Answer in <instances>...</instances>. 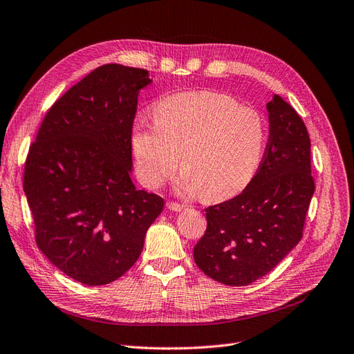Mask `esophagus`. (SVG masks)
I'll use <instances>...</instances> for the list:
<instances>
[{"mask_svg":"<svg viewBox=\"0 0 354 354\" xmlns=\"http://www.w3.org/2000/svg\"><path fill=\"white\" fill-rule=\"evenodd\" d=\"M167 208L171 209V211L178 212V211H182L183 208H185V205H183V204H178V203H167Z\"/></svg>","mask_w":354,"mask_h":354,"instance_id":"esophagus-1","label":"esophagus"}]
</instances>
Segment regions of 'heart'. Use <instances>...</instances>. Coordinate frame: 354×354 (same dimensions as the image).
<instances>
[{"mask_svg":"<svg viewBox=\"0 0 354 354\" xmlns=\"http://www.w3.org/2000/svg\"><path fill=\"white\" fill-rule=\"evenodd\" d=\"M155 124L137 121L131 131L136 172L159 188L179 167L180 188L220 201L241 192L262 163L266 120L252 106L215 91H191L160 100Z\"/></svg>","mask_w":354,"mask_h":354,"instance_id":"heart-1","label":"heart"}]
</instances>
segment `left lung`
I'll return each instance as SVG.
<instances>
[{"mask_svg": "<svg viewBox=\"0 0 354 354\" xmlns=\"http://www.w3.org/2000/svg\"><path fill=\"white\" fill-rule=\"evenodd\" d=\"M266 109L269 142L257 174L241 194L205 208V234L194 248L196 266L228 286L262 278L295 248L315 191L302 118L279 95Z\"/></svg>", "mask_w": 354, "mask_h": 354, "instance_id": "1", "label": "left lung"}]
</instances>
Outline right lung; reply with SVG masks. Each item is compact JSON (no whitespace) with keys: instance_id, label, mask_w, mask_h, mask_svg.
<instances>
[{"instance_id":"right-lung-1","label":"right lung","mask_w":354,"mask_h":354,"mask_svg":"<svg viewBox=\"0 0 354 354\" xmlns=\"http://www.w3.org/2000/svg\"><path fill=\"white\" fill-rule=\"evenodd\" d=\"M149 72L109 64L68 89L44 115L23 187L37 248L72 279L114 282L139 259L163 198L131 182V131Z\"/></svg>"}]
</instances>
